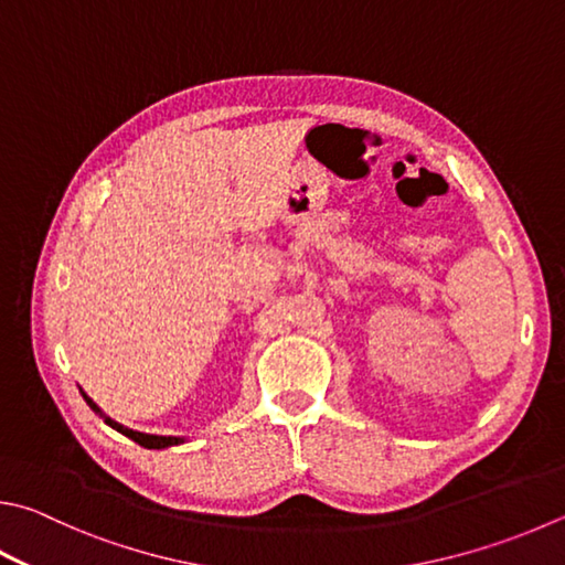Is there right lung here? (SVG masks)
I'll use <instances>...</instances> for the list:
<instances>
[{"label": "right lung", "mask_w": 565, "mask_h": 565, "mask_svg": "<svg viewBox=\"0 0 565 565\" xmlns=\"http://www.w3.org/2000/svg\"><path fill=\"white\" fill-rule=\"evenodd\" d=\"M84 399L88 403V407L94 409V413L104 419V423L108 425V427H113L116 429V433H120V435H126L128 439H132V443H138L140 447H146V449H166V447H175V445H182L184 443V437H162V435H146V433H138V429H130V427H122L120 423H116V419L113 417H108L104 409H100L94 399H90L86 393H84Z\"/></svg>", "instance_id": "obj_1"}]
</instances>
